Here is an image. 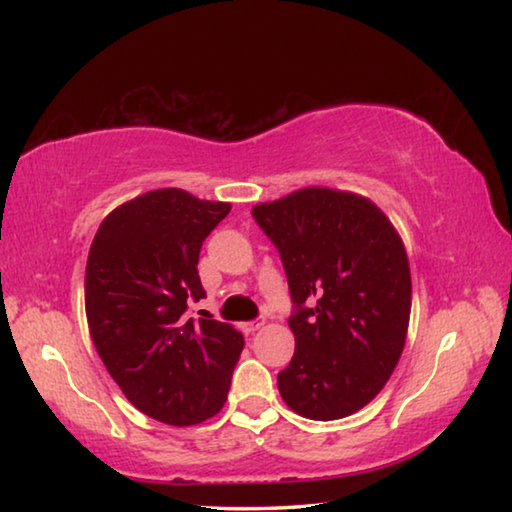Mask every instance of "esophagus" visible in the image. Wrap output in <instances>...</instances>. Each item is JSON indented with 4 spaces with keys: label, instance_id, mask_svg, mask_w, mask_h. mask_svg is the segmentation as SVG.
I'll return each instance as SVG.
<instances>
[{
    "label": "esophagus",
    "instance_id": "1",
    "mask_svg": "<svg viewBox=\"0 0 512 512\" xmlns=\"http://www.w3.org/2000/svg\"><path fill=\"white\" fill-rule=\"evenodd\" d=\"M266 325V318H257V320H250V323H244V332L246 334H253L257 329H262Z\"/></svg>",
    "mask_w": 512,
    "mask_h": 512
}]
</instances>
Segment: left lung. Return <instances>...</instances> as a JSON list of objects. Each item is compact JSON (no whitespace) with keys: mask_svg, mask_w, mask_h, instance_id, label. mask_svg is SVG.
I'll return each mask as SVG.
<instances>
[{"mask_svg":"<svg viewBox=\"0 0 512 512\" xmlns=\"http://www.w3.org/2000/svg\"><path fill=\"white\" fill-rule=\"evenodd\" d=\"M253 216L273 241L296 305V352L277 375L289 409L339 420L386 386L411 316V271L400 235L379 207L352 192L305 187Z\"/></svg>","mask_w":512,"mask_h":512,"instance_id":"8db88e82","label":"left lung"}]
</instances>
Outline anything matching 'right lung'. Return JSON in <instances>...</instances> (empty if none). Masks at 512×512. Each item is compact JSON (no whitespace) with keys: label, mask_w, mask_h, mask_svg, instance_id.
I'll return each instance as SVG.
<instances>
[{"label":"right lung","mask_w":512,"mask_h":512,"mask_svg":"<svg viewBox=\"0 0 512 512\" xmlns=\"http://www.w3.org/2000/svg\"><path fill=\"white\" fill-rule=\"evenodd\" d=\"M230 203L153 189L112 210L85 266V314L103 366L135 409L173 427L223 409L244 336L212 318L185 320L205 298L196 264Z\"/></svg>","instance_id":"right-lung-1"}]
</instances>
